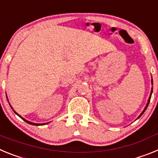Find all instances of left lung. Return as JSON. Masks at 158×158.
<instances>
[{"instance_id":"1","label":"left lung","mask_w":158,"mask_h":158,"mask_svg":"<svg viewBox=\"0 0 158 158\" xmlns=\"http://www.w3.org/2000/svg\"><path fill=\"white\" fill-rule=\"evenodd\" d=\"M151 83H152V85H153V78H152V79H151ZM152 93H153V87H152V89H151V93H150V97H149V99H148V102H147V104H146V107H145V108H144V109H143V111H142V113H141L140 115H139V117H138V118H137L136 119H138V118H140V117L142 116V114H143V113L145 112V111H146V108H147L148 105H149V104H150V98H151V95H152Z\"/></svg>"}]
</instances>
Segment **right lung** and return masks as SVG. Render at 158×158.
<instances>
[{"label":"right lung","instance_id":"add662e5","mask_svg":"<svg viewBox=\"0 0 158 158\" xmlns=\"http://www.w3.org/2000/svg\"><path fill=\"white\" fill-rule=\"evenodd\" d=\"M7 100H8V99H7ZM9 105H10V104H9ZM10 107H12V110H13V108H12V106H11V105H10ZM13 111H14V112H15V113H16V115H18V116H19V117H20V118H22V119H23V121H25V122H26V123H27L31 124V125H34V126H43V125H45V124L48 123H32V122H30V121L27 120V119H25V118H23V117H22V116H20V115H19V114H18V113H17V112H16V111H14V110H13Z\"/></svg>","mask_w":158,"mask_h":158}]
</instances>
